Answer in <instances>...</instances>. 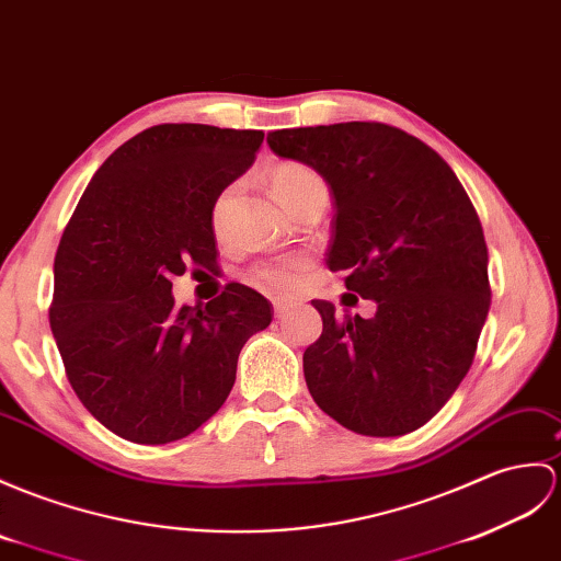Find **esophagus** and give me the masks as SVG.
Here are the masks:
<instances>
[{"label": "esophagus", "instance_id": "obj_1", "mask_svg": "<svg viewBox=\"0 0 561 561\" xmlns=\"http://www.w3.org/2000/svg\"><path fill=\"white\" fill-rule=\"evenodd\" d=\"M289 308H291L289 304H284V301H275V318H279V320H282V318L286 316V312H289Z\"/></svg>", "mask_w": 561, "mask_h": 561}]
</instances>
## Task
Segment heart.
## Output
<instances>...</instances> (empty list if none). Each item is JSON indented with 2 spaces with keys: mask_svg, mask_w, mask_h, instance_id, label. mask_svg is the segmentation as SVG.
Returning <instances> with one entry per match:
<instances>
[{
  "mask_svg": "<svg viewBox=\"0 0 561 561\" xmlns=\"http://www.w3.org/2000/svg\"><path fill=\"white\" fill-rule=\"evenodd\" d=\"M270 186H272V193H275V198L286 207L304 191H308L312 186H322V179L318 172H312V169L306 164L284 162V164L272 169ZM229 198H231V188L221 191L213 205V227L217 231L221 229V221H225ZM310 267H312V263L306 255L272 257V260H263V263H257L251 272V277H253V284H257L260 289H265L270 294H289L304 284Z\"/></svg>",
  "mask_w": 561,
  "mask_h": 561,
  "instance_id": "b5f03b06",
  "label": "heart"
}]
</instances>
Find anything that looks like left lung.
<instances>
[{"label":"left lung","instance_id":"left-lung-1","mask_svg":"<svg viewBox=\"0 0 561 561\" xmlns=\"http://www.w3.org/2000/svg\"><path fill=\"white\" fill-rule=\"evenodd\" d=\"M267 142L328 181L336 210L328 265L377 304L366 320L312 301L322 334L304 354L310 397L358 435L413 433L457 392L490 310L476 207L451 167L394 126L282 128Z\"/></svg>","mask_w":561,"mask_h":561}]
</instances>
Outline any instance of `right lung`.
I'll list each match as a JSON object with an SVG mask.
<instances>
[{
	"instance_id": "1",
	"label": "right lung",
	"mask_w": 561,
	"mask_h": 561,
	"mask_svg": "<svg viewBox=\"0 0 561 561\" xmlns=\"http://www.w3.org/2000/svg\"><path fill=\"white\" fill-rule=\"evenodd\" d=\"M263 131L160 124L116 148L78 201L55 257V334L76 397L136 445L191 435L227 401L243 344L272 322L243 284L176 306L172 277L213 270V205Z\"/></svg>"
}]
</instances>
